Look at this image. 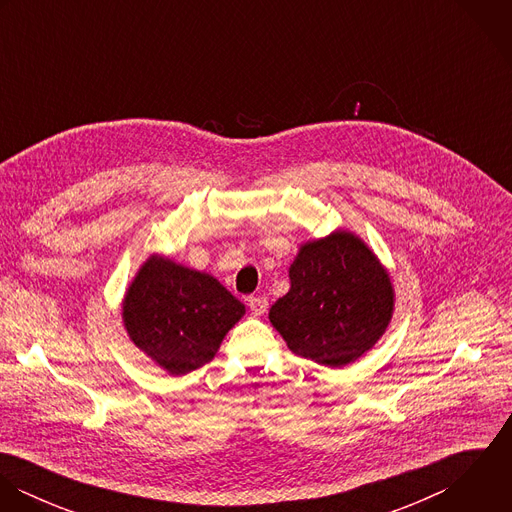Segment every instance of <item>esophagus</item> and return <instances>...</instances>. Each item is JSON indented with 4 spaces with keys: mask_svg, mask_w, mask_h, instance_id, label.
<instances>
[{
    "mask_svg": "<svg viewBox=\"0 0 512 512\" xmlns=\"http://www.w3.org/2000/svg\"><path fill=\"white\" fill-rule=\"evenodd\" d=\"M248 307L254 315H264L268 309V297L266 295H254L248 299Z\"/></svg>",
    "mask_w": 512,
    "mask_h": 512,
    "instance_id": "obj_1",
    "label": "esophagus"
}]
</instances>
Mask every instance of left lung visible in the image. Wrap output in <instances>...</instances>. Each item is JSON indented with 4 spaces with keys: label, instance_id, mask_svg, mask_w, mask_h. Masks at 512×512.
Segmentation results:
<instances>
[{
    "label": "left lung",
    "instance_id": "1",
    "mask_svg": "<svg viewBox=\"0 0 512 512\" xmlns=\"http://www.w3.org/2000/svg\"><path fill=\"white\" fill-rule=\"evenodd\" d=\"M392 313L388 270L361 236L333 230L299 246L290 292L270 307L268 317L292 353L341 368L378 343Z\"/></svg>",
    "mask_w": 512,
    "mask_h": 512
}]
</instances>
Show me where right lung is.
I'll return each instance as SVG.
<instances>
[{"label":"right lung","mask_w":512,"mask_h":512,"mask_svg":"<svg viewBox=\"0 0 512 512\" xmlns=\"http://www.w3.org/2000/svg\"><path fill=\"white\" fill-rule=\"evenodd\" d=\"M244 313L215 276L159 254L140 266L122 299L130 341L171 376L211 363Z\"/></svg>","instance_id":"right-lung-1"}]
</instances>
